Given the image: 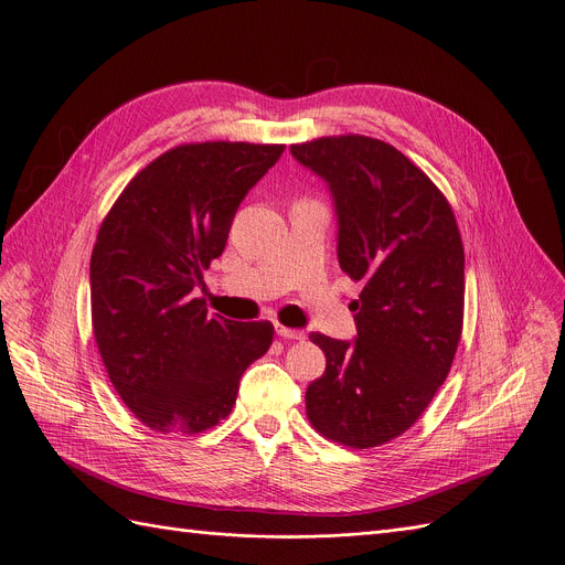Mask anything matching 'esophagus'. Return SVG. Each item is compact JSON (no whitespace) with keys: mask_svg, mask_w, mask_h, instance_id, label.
Here are the masks:
<instances>
[{"mask_svg":"<svg viewBox=\"0 0 565 565\" xmlns=\"http://www.w3.org/2000/svg\"><path fill=\"white\" fill-rule=\"evenodd\" d=\"M276 333L285 340H296V342H303L306 340V333L303 330H296V328H287V326H280L276 323Z\"/></svg>","mask_w":565,"mask_h":565,"instance_id":"1","label":"esophagus"}]
</instances>
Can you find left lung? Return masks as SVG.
Masks as SVG:
<instances>
[{"instance_id":"1","label":"left lung","mask_w":565,"mask_h":565,"mask_svg":"<svg viewBox=\"0 0 565 565\" xmlns=\"http://www.w3.org/2000/svg\"><path fill=\"white\" fill-rule=\"evenodd\" d=\"M333 195L338 259L362 282L353 342L312 333L326 372L308 385L310 424L367 449L411 428L445 383L462 330L466 255L440 189L390 143L326 137L289 148Z\"/></svg>"}]
</instances>
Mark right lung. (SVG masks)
<instances>
[{
    "instance_id": "1",
    "label": "right lung",
    "mask_w": 565,
    "mask_h": 565,
    "mask_svg": "<svg viewBox=\"0 0 565 565\" xmlns=\"http://www.w3.org/2000/svg\"><path fill=\"white\" fill-rule=\"evenodd\" d=\"M282 150L178 146L135 175L99 225L90 255L95 342L125 406L161 434H201L225 419L242 374L271 347L269 321L210 315L193 289Z\"/></svg>"
}]
</instances>
